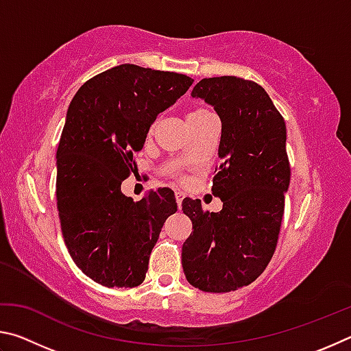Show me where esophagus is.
<instances>
[{"label":"esophagus","mask_w":351,"mask_h":351,"mask_svg":"<svg viewBox=\"0 0 351 351\" xmlns=\"http://www.w3.org/2000/svg\"><path fill=\"white\" fill-rule=\"evenodd\" d=\"M175 198H176V204H178V209H181V204H182V198H184V193H182V192H180V190H178V192H175Z\"/></svg>","instance_id":"34e87169"}]
</instances>
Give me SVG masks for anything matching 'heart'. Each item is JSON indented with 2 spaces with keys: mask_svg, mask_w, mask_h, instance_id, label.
I'll return each instance as SVG.
<instances>
[{
  "mask_svg": "<svg viewBox=\"0 0 351 351\" xmlns=\"http://www.w3.org/2000/svg\"><path fill=\"white\" fill-rule=\"evenodd\" d=\"M207 116H210V112H209V111L201 110V108H198V110H193V111H190V112H189V116H187V122L190 123V122L199 121V119L207 117Z\"/></svg>",
  "mask_w": 351,
  "mask_h": 351,
  "instance_id": "b5f03b06",
  "label": "heart"
}]
</instances>
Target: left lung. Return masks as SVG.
Instances as JSON below:
<instances>
[{
  "label": "left lung",
  "instance_id": "left-lung-1",
  "mask_svg": "<svg viewBox=\"0 0 351 351\" xmlns=\"http://www.w3.org/2000/svg\"><path fill=\"white\" fill-rule=\"evenodd\" d=\"M192 97L213 106L221 121L219 165L212 193L219 212L184 199L193 230L182 245V269L192 287L229 293L252 283L276 251L291 169L287 125L268 93L234 75L203 79Z\"/></svg>",
  "mask_w": 351,
  "mask_h": 351
}]
</instances>
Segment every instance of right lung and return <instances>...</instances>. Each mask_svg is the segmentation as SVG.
Returning a JSON list of instances; mask_svg holds the SVG:
<instances>
[{
  "instance_id": "add662e5",
  "label": "right lung",
  "mask_w": 351,
  "mask_h": 351,
  "mask_svg": "<svg viewBox=\"0 0 351 351\" xmlns=\"http://www.w3.org/2000/svg\"><path fill=\"white\" fill-rule=\"evenodd\" d=\"M193 80L169 71L119 64L83 83L71 100L57 148V209L77 268L108 288L145 278L162 226L178 210L171 189L141 201L121 184L136 170L152 123Z\"/></svg>"
}]
</instances>
